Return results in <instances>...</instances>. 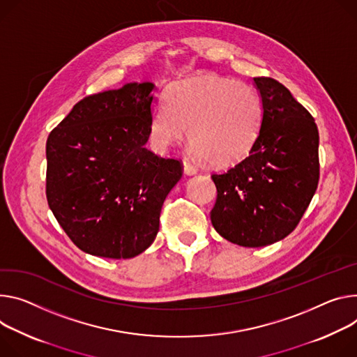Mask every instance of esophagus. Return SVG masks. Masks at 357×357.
Here are the masks:
<instances>
[{
  "mask_svg": "<svg viewBox=\"0 0 357 357\" xmlns=\"http://www.w3.org/2000/svg\"><path fill=\"white\" fill-rule=\"evenodd\" d=\"M183 171L186 175H195L198 174V168L195 165H192L189 160H183Z\"/></svg>",
  "mask_w": 357,
  "mask_h": 357,
  "instance_id": "obj_1",
  "label": "esophagus"
}]
</instances>
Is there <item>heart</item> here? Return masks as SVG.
<instances>
[{"mask_svg": "<svg viewBox=\"0 0 357 357\" xmlns=\"http://www.w3.org/2000/svg\"><path fill=\"white\" fill-rule=\"evenodd\" d=\"M261 96L248 84L204 74L171 85L165 105L153 109L149 134L164 149L178 144L188 129L190 152L213 167L242 160L262 128Z\"/></svg>", "mask_w": 357, "mask_h": 357, "instance_id": "1", "label": "heart"}]
</instances>
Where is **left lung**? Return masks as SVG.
<instances>
[{"label":"left lung","instance_id":"obj_1","mask_svg":"<svg viewBox=\"0 0 357 357\" xmlns=\"http://www.w3.org/2000/svg\"><path fill=\"white\" fill-rule=\"evenodd\" d=\"M262 96L261 134L249 155L212 174L218 197L211 220L226 241L246 248L294 232L319 183V131L290 91L269 77L253 78Z\"/></svg>","mask_w":357,"mask_h":357}]
</instances>
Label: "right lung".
Instances as JSON below:
<instances>
[{
	"mask_svg": "<svg viewBox=\"0 0 357 357\" xmlns=\"http://www.w3.org/2000/svg\"><path fill=\"white\" fill-rule=\"evenodd\" d=\"M153 88L132 82L88 95L47 139L50 209L89 255L129 259L148 249L183 174L181 159L145 148Z\"/></svg>",
	"mask_w": 357,
	"mask_h": 357,
	"instance_id": "1",
	"label": "right lung"
}]
</instances>
